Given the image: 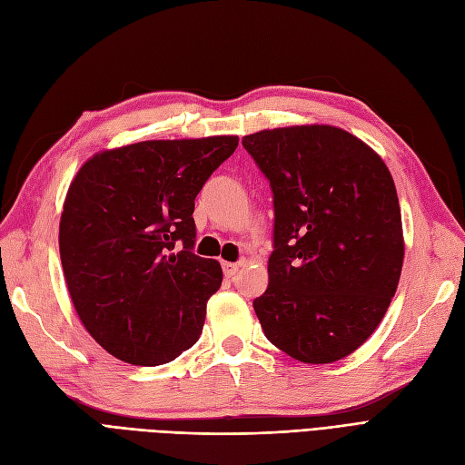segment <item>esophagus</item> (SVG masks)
<instances>
[{
  "instance_id": "obj_1",
  "label": "esophagus",
  "mask_w": 465,
  "mask_h": 465,
  "mask_svg": "<svg viewBox=\"0 0 465 465\" xmlns=\"http://www.w3.org/2000/svg\"><path fill=\"white\" fill-rule=\"evenodd\" d=\"M221 265H223V273L227 279L234 277L236 272H238V267H241V263H232V262H223Z\"/></svg>"
}]
</instances>
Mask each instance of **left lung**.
<instances>
[{
  "mask_svg": "<svg viewBox=\"0 0 465 465\" xmlns=\"http://www.w3.org/2000/svg\"><path fill=\"white\" fill-rule=\"evenodd\" d=\"M273 193V252L254 311L289 357L326 364L353 353L398 289L403 232L384 161L333 125L242 137Z\"/></svg>",
  "mask_w": 465,
  "mask_h": 465,
  "instance_id": "left-lung-1",
  "label": "left lung"
}]
</instances>
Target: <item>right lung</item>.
<instances>
[{
  "instance_id": "1",
  "label": "right lung",
  "mask_w": 465,
  "mask_h": 465,
  "mask_svg": "<svg viewBox=\"0 0 465 465\" xmlns=\"http://www.w3.org/2000/svg\"><path fill=\"white\" fill-rule=\"evenodd\" d=\"M236 145V135L142 142L81 166L60 256L83 326L110 355L157 367L200 340L223 272L193 254V202Z\"/></svg>"
}]
</instances>
